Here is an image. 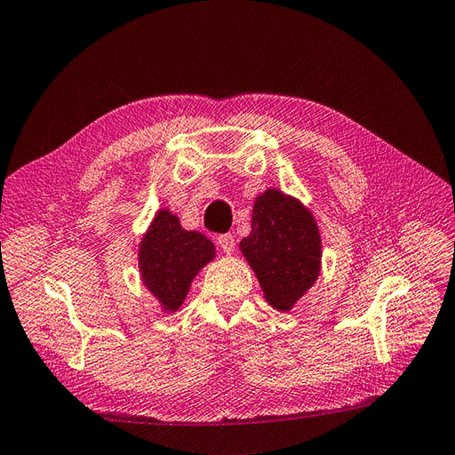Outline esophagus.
Returning a JSON list of instances; mask_svg holds the SVG:
<instances>
[{
	"instance_id": "obj_1",
	"label": "esophagus",
	"mask_w": 455,
	"mask_h": 455,
	"mask_svg": "<svg viewBox=\"0 0 455 455\" xmlns=\"http://www.w3.org/2000/svg\"><path fill=\"white\" fill-rule=\"evenodd\" d=\"M217 242H219L220 250H223L227 255H230L232 251H235V236H232V235H220L217 238Z\"/></svg>"
}]
</instances>
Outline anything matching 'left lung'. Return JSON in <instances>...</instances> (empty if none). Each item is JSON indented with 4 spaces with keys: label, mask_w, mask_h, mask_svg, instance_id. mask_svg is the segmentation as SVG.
Instances as JSON below:
<instances>
[{
    "label": "left lung",
    "mask_w": 455,
    "mask_h": 455,
    "mask_svg": "<svg viewBox=\"0 0 455 455\" xmlns=\"http://www.w3.org/2000/svg\"><path fill=\"white\" fill-rule=\"evenodd\" d=\"M267 304L290 311L321 275L323 242L317 220L298 197L278 188L253 202L251 232L240 242Z\"/></svg>",
    "instance_id": "obj_1"
}]
</instances>
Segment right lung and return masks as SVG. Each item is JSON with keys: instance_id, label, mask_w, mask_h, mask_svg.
Returning <instances> with one entry per match:
<instances>
[{"instance_id": "add662e5", "label": "right lung", "mask_w": 455, "mask_h": 455, "mask_svg": "<svg viewBox=\"0 0 455 455\" xmlns=\"http://www.w3.org/2000/svg\"><path fill=\"white\" fill-rule=\"evenodd\" d=\"M213 242L202 232L184 230L171 209L161 207L138 243V271L163 313L179 311L192 281L215 259Z\"/></svg>"}]
</instances>
